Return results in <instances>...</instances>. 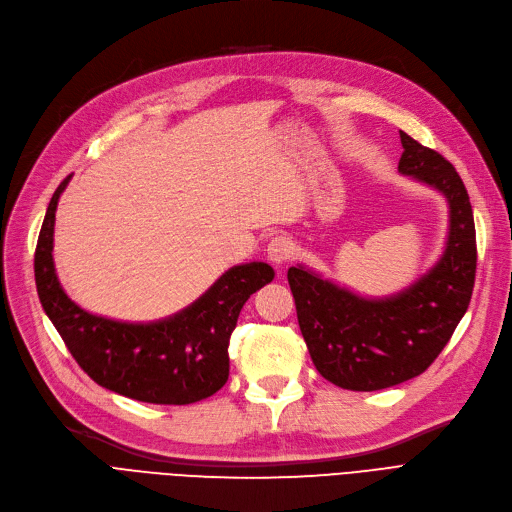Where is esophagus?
Instances as JSON below:
<instances>
[{
	"label": "esophagus",
	"mask_w": 512,
	"mask_h": 512,
	"mask_svg": "<svg viewBox=\"0 0 512 512\" xmlns=\"http://www.w3.org/2000/svg\"><path fill=\"white\" fill-rule=\"evenodd\" d=\"M293 240L287 236H276L270 240L268 244V259L274 263V266H280V263H285L293 257Z\"/></svg>",
	"instance_id": "obj_1"
}]
</instances>
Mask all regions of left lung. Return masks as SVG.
<instances>
[{
    "instance_id": "1",
    "label": "left lung",
    "mask_w": 512,
    "mask_h": 512,
    "mask_svg": "<svg viewBox=\"0 0 512 512\" xmlns=\"http://www.w3.org/2000/svg\"><path fill=\"white\" fill-rule=\"evenodd\" d=\"M399 173L441 192L449 232L441 259L388 297H363L306 266L289 268L297 320L312 363L331 384L371 392L424 373L468 310L477 272V236L468 192L441 154L401 132Z\"/></svg>"
}]
</instances>
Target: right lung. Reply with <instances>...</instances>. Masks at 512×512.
Segmentation results:
<instances>
[{"label":"right lung","instance_id":"1","mask_svg":"<svg viewBox=\"0 0 512 512\" xmlns=\"http://www.w3.org/2000/svg\"><path fill=\"white\" fill-rule=\"evenodd\" d=\"M71 175L56 187L35 249L42 308L78 365L99 386L156 405H189L223 388L238 314L274 278L263 261L240 263L181 312L154 323H122L90 314L63 291L54 270V213Z\"/></svg>","mask_w":512,"mask_h":512}]
</instances>
